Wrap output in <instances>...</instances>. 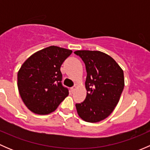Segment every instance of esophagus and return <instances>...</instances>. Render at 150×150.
Segmentation results:
<instances>
[{
  "label": "esophagus",
  "instance_id": "1",
  "mask_svg": "<svg viewBox=\"0 0 150 150\" xmlns=\"http://www.w3.org/2000/svg\"><path fill=\"white\" fill-rule=\"evenodd\" d=\"M70 89H71V92H72V93H73V92L75 91V89H76V86H73V87L71 88Z\"/></svg>",
  "mask_w": 150,
  "mask_h": 150
}]
</instances>
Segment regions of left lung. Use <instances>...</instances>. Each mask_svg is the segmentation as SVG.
I'll return each instance as SVG.
<instances>
[{"label":"left lung","instance_id":"obj_1","mask_svg":"<svg viewBox=\"0 0 150 150\" xmlns=\"http://www.w3.org/2000/svg\"><path fill=\"white\" fill-rule=\"evenodd\" d=\"M86 64V98L76 104L77 112L84 121L97 122L107 118L120 100L125 86L123 70L115 60L99 51H75Z\"/></svg>","mask_w":150,"mask_h":150}]
</instances>
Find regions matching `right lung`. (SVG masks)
I'll return each instance as SVG.
<instances>
[{"instance_id": "add662e5", "label": "right lung", "mask_w": 150, "mask_h": 150, "mask_svg": "<svg viewBox=\"0 0 150 150\" xmlns=\"http://www.w3.org/2000/svg\"><path fill=\"white\" fill-rule=\"evenodd\" d=\"M72 51L51 46L34 53L23 63L17 74L19 94L35 114L48 115L57 110L69 95L62 85L60 67Z\"/></svg>"}]
</instances>
